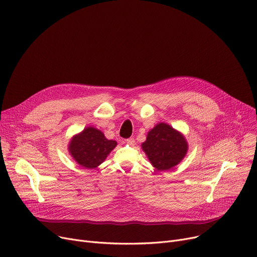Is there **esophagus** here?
Returning a JSON list of instances; mask_svg holds the SVG:
<instances>
[{
  "mask_svg": "<svg viewBox=\"0 0 257 257\" xmlns=\"http://www.w3.org/2000/svg\"><path fill=\"white\" fill-rule=\"evenodd\" d=\"M126 144H128V145H130V146H133V145H135V141H134V139H127L126 140Z\"/></svg>",
  "mask_w": 257,
  "mask_h": 257,
  "instance_id": "esophagus-1",
  "label": "esophagus"
}]
</instances>
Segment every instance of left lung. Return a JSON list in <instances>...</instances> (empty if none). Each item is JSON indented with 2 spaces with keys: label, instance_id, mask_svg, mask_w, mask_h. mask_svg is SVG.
Returning a JSON list of instances; mask_svg holds the SVG:
<instances>
[{
  "label": "left lung",
  "instance_id": "8db88e82",
  "mask_svg": "<svg viewBox=\"0 0 257 257\" xmlns=\"http://www.w3.org/2000/svg\"><path fill=\"white\" fill-rule=\"evenodd\" d=\"M142 147L152 165L159 170H167L180 163L188 150L184 136L164 123L148 133Z\"/></svg>",
  "mask_w": 257,
  "mask_h": 257
}]
</instances>
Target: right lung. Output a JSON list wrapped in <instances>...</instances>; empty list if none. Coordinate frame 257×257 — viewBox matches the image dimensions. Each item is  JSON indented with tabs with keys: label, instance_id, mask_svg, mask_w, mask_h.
Wrapping results in <instances>:
<instances>
[{
	"label": "right lung",
	"instance_id": "obj_1",
	"mask_svg": "<svg viewBox=\"0 0 257 257\" xmlns=\"http://www.w3.org/2000/svg\"><path fill=\"white\" fill-rule=\"evenodd\" d=\"M115 146L116 142L105 139L100 130L88 127L71 140L69 152L83 168H95L105 160Z\"/></svg>",
	"mask_w": 257,
	"mask_h": 257
}]
</instances>
